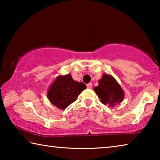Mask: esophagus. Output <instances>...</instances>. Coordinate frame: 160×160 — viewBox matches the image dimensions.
I'll use <instances>...</instances> for the list:
<instances>
[{
    "label": "esophagus",
    "instance_id": "esophagus-1",
    "mask_svg": "<svg viewBox=\"0 0 160 160\" xmlns=\"http://www.w3.org/2000/svg\"><path fill=\"white\" fill-rule=\"evenodd\" d=\"M87 88H88V89H91L92 88V83H89L87 85Z\"/></svg>",
    "mask_w": 160,
    "mask_h": 160
}]
</instances>
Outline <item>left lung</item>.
I'll return each mask as SVG.
<instances>
[{
    "mask_svg": "<svg viewBox=\"0 0 160 160\" xmlns=\"http://www.w3.org/2000/svg\"><path fill=\"white\" fill-rule=\"evenodd\" d=\"M94 90L102 104L110 107H113L124 99L122 88L110 75H103L102 79L99 80V85L94 87Z\"/></svg>",
    "mask_w": 160,
    "mask_h": 160,
    "instance_id": "8db88e82",
    "label": "left lung"
}]
</instances>
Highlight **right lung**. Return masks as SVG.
<instances>
[{
	"mask_svg": "<svg viewBox=\"0 0 160 160\" xmlns=\"http://www.w3.org/2000/svg\"><path fill=\"white\" fill-rule=\"evenodd\" d=\"M86 88L84 83L72 79L70 74L59 75L48 89L47 97L54 106L60 109H65L76 100Z\"/></svg>",
	"mask_w": 160,
	"mask_h": 160,
	"instance_id": "right-lung-1",
	"label": "right lung"
}]
</instances>
